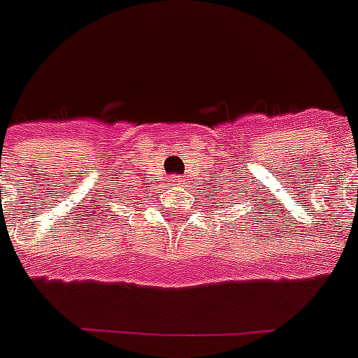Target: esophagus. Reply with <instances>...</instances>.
<instances>
[{
  "instance_id": "obj_1",
  "label": "esophagus",
  "mask_w": 358,
  "mask_h": 358,
  "mask_svg": "<svg viewBox=\"0 0 358 358\" xmlns=\"http://www.w3.org/2000/svg\"><path fill=\"white\" fill-rule=\"evenodd\" d=\"M169 187H173V189H181L183 187V179H179L177 175H171V179H169Z\"/></svg>"
}]
</instances>
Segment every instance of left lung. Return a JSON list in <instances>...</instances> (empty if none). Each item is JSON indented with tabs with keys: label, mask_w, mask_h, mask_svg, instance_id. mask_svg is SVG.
I'll return each mask as SVG.
<instances>
[{
	"label": "left lung",
	"mask_w": 358,
	"mask_h": 358,
	"mask_svg": "<svg viewBox=\"0 0 358 358\" xmlns=\"http://www.w3.org/2000/svg\"><path fill=\"white\" fill-rule=\"evenodd\" d=\"M252 183H255V181H252ZM243 189H245V187H243ZM231 191L233 192H235V189H231ZM248 191V189H245V192H247ZM248 196H252V194H248ZM231 199H233V196H231ZM248 200V199H247ZM260 200H262V199H260ZM268 202H270V200H268ZM272 202H273V199H272ZM220 204H222V202H220ZM229 206H231V204H229Z\"/></svg>",
	"instance_id": "left-lung-1"
}]
</instances>
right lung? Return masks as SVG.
<instances>
[{"label": "right lung", "instance_id": "right-lung-1", "mask_svg": "<svg viewBox=\"0 0 358 358\" xmlns=\"http://www.w3.org/2000/svg\"><path fill=\"white\" fill-rule=\"evenodd\" d=\"M115 199H117V194H115ZM102 200H103V204L100 208H108V210H98V212H108V214H110L111 206H110V202H108V196H106V199H102ZM119 202H121V199H119ZM106 220H108V217H106Z\"/></svg>", "mask_w": 358, "mask_h": 358}]
</instances>
